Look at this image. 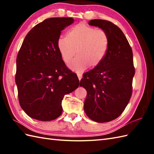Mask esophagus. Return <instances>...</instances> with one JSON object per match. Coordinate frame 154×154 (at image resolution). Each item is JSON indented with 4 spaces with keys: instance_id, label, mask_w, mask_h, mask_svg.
I'll use <instances>...</instances> for the list:
<instances>
[{
    "instance_id": "1",
    "label": "esophagus",
    "mask_w": 154,
    "mask_h": 154,
    "mask_svg": "<svg viewBox=\"0 0 154 154\" xmlns=\"http://www.w3.org/2000/svg\"><path fill=\"white\" fill-rule=\"evenodd\" d=\"M77 77H78V78H79V81H81V79H82V75L80 74V73H78L77 74Z\"/></svg>"
}]
</instances>
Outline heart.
Instances as JSON below:
<instances>
[{"instance_id": "1", "label": "heart", "mask_w": 154, "mask_h": 154, "mask_svg": "<svg viewBox=\"0 0 154 154\" xmlns=\"http://www.w3.org/2000/svg\"><path fill=\"white\" fill-rule=\"evenodd\" d=\"M109 37L103 29L78 24L69 30L67 36L58 38L57 45L62 60L70 63L75 54L78 55L69 67L77 72H82L90 65H99L105 57L109 47Z\"/></svg>"}]
</instances>
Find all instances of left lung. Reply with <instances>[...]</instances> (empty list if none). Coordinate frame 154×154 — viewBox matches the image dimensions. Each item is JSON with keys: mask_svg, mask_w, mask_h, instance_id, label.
Returning a JSON list of instances; mask_svg holds the SVG:
<instances>
[{"mask_svg": "<svg viewBox=\"0 0 154 154\" xmlns=\"http://www.w3.org/2000/svg\"><path fill=\"white\" fill-rule=\"evenodd\" d=\"M89 24L105 30L110 41L103 61L84 73L80 82L87 93L84 110L94 122H107L123 112L131 98L135 74L132 50L122 31L112 22L94 19Z\"/></svg>", "mask_w": 154, "mask_h": 154, "instance_id": "obj_1", "label": "left lung"}]
</instances>
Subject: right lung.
I'll return each mask as SVG.
<instances>
[{
    "label": "right lung",
    "instance_id": "right-lung-1",
    "mask_svg": "<svg viewBox=\"0 0 154 154\" xmlns=\"http://www.w3.org/2000/svg\"><path fill=\"white\" fill-rule=\"evenodd\" d=\"M73 22L72 18L44 20L28 32L18 51L15 81L19 103L32 119H56L62 113L64 96L79 85L57 45L61 32Z\"/></svg>",
    "mask_w": 154,
    "mask_h": 154
}]
</instances>
